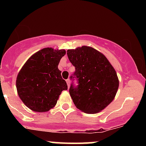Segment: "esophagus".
<instances>
[{
	"label": "esophagus",
	"mask_w": 146,
	"mask_h": 146,
	"mask_svg": "<svg viewBox=\"0 0 146 146\" xmlns=\"http://www.w3.org/2000/svg\"><path fill=\"white\" fill-rule=\"evenodd\" d=\"M70 79H67L66 80V82H67V85H68V87L70 86Z\"/></svg>",
	"instance_id": "34e87169"
}]
</instances>
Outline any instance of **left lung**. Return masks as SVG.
I'll use <instances>...</instances> for the list:
<instances>
[{
    "label": "left lung",
    "instance_id": "1",
    "mask_svg": "<svg viewBox=\"0 0 146 146\" xmlns=\"http://www.w3.org/2000/svg\"><path fill=\"white\" fill-rule=\"evenodd\" d=\"M69 61L75 66L70 79L76 78L78 85H70L69 93L78 110L96 114L114 100L119 88L117 73L105 56L87 46L68 49Z\"/></svg>",
    "mask_w": 146,
    "mask_h": 146
}]
</instances>
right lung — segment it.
<instances>
[{
	"instance_id": "right-lung-1",
	"label": "right lung",
	"mask_w": 146,
	"mask_h": 146,
	"mask_svg": "<svg viewBox=\"0 0 146 146\" xmlns=\"http://www.w3.org/2000/svg\"><path fill=\"white\" fill-rule=\"evenodd\" d=\"M64 49L44 48L26 61L17 75V94L31 110L44 112L54 107L63 90H68L66 82L58 70Z\"/></svg>"
}]
</instances>
